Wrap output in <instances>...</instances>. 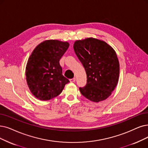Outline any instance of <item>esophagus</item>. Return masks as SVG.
I'll list each match as a JSON object with an SVG mask.
<instances>
[{"label":"esophagus","mask_w":148,"mask_h":148,"mask_svg":"<svg viewBox=\"0 0 148 148\" xmlns=\"http://www.w3.org/2000/svg\"><path fill=\"white\" fill-rule=\"evenodd\" d=\"M75 81H76V78H75L70 79V81L71 82H75Z\"/></svg>","instance_id":"1"}]
</instances>
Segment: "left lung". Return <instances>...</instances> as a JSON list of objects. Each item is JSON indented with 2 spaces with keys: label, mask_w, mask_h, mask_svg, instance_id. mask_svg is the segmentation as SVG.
I'll return each mask as SVG.
<instances>
[{
  "label": "left lung",
  "mask_w": 148,
  "mask_h": 148,
  "mask_svg": "<svg viewBox=\"0 0 148 148\" xmlns=\"http://www.w3.org/2000/svg\"><path fill=\"white\" fill-rule=\"evenodd\" d=\"M75 54L84 67L87 84L81 94L92 101L107 99L119 81L120 64L116 53L104 41L89 38L75 42Z\"/></svg>",
  "instance_id": "8db88e82"
}]
</instances>
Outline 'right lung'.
Masks as SVG:
<instances>
[{
	"label": "right lung",
	"mask_w": 148,
	"mask_h": 148,
	"mask_svg": "<svg viewBox=\"0 0 148 148\" xmlns=\"http://www.w3.org/2000/svg\"><path fill=\"white\" fill-rule=\"evenodd\" d=\"M69 47L67 42L47 40L34 49L27 64L25 75L33 95L47 101L60 95L69 80L62 75L60 60Z\"/></svg>",
	"instance_id": "obj_1"
}]
</instances>
